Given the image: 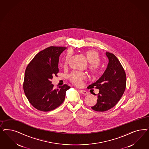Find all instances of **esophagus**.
Returning a JSON list of instances; mask_svg holds the SVG:
<instances>
[{
	"label": "esophagus",
	"mask_w": 149,
	"mask_h": 149,
	"mask_svg": "<svg viewBox=\"0 0 149 149\" xmlns=\"http://www.w3.org/2000/svg\"><path fill=\"white\" fill-rule=\"evenodd\" d=\"M79 91H80L82 94H84V95H87V94H88V93L87 91H84V90L80 89V90H79Z\"/></svg>",
	"instance_id": "34e87169"
}]
</instances>
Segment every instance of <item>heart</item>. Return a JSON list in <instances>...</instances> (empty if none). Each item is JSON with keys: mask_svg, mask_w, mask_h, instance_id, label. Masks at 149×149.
<instances>
[{"mask_svg": "<svg viewBox=\"0 0 149 149\" xmlns=\"http://www.w3.org/2000/svg\"><path fill=\"white\" fill-rule=\"evenodd\" d=\"M71 54L68 53L65 58V64L67 63L70 58ZM86 60L89 63V68L93 73L99 71V63L100 62V58L98 53L95 50H89L86 53ZM85 78L84 73L80 72H73L69 75L70 80L76 86H81L83 79Z\"/></svg>", "mask_w": 149, "mask_h": 149, "instance_id": "obj_1", "label": "heart"}]
</instances>
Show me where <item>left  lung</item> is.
Here are the masks:
<instances>
[{
  "label": "left lung",
  "instance_id": "8db88e82",
  "mask_svg": "<svg viewBox=\"0 0 149 149\" xmlns=\"http://www.w3.org/2000/svg\"><path fill=\"white\" fill-rule=\"evenodd\" d=\"M109 59L107 68L101 77L88 88L99 90L95 105L91 109L96 111L109 110L117 104L125 92L126 74L120 62L115 55L106 52Z\"/></svg>",
  "mask_w": 149,
  "mask_h": 149
}]
</instances>
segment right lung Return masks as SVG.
Instances as JSON below:
<instances>
[{
	"label": "right lung",
	"instance_id": "obj_1",
	"mask_svg": "<svg viewBox=\"0 0 149 149\" xmlns=\"http://www.w3.org/2000/svg\"><path fill=\"white\" fill-rule=\"evenodd\" d=\"M66 48L50 47L38 53L26 67L23 84L29 102L38 110H54L63 103L70 86L54 89L51 79L58 72V58Z\"/></svg>",
	"mask_w": 149,
	"mask_h": 149
}]
</instances>
